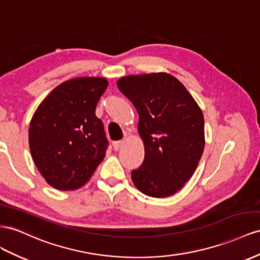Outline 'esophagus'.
<instances>
[{
	"mask_svg": "<svg viewBox=\"0 0 260 260\" xmlns=\"http://www.w3.org/2000/svg\"><path fill=\"white\" fill-rule=\"evenodd\" d=\"M113 145H114V149H115L116 151H118V150L120 149V147L123 145V141H115V142L113 143Z\"/></svg>",
	"mask_w": 260,
	"mask_h": 260,
	"instance_id": "34e87169",
	"label": "esophagus"
}]
</instances>
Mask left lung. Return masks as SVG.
I'll return each instance as SVG.
<instances>
[{"instance_id": "8db88e82", "label": "left lung", "mask_w": 260, "mask_h": 260, "mask_svg": "<svg viewBox=\"0 0 260 260\" xmlns=\"http://www.w3.org/2000/svg\"><path fill=\"white\" fill-rule=\"evenodd\" d=\"M119 90L139 114L144 159L131 172L140 191L154 198L176 193L193 175L205 149V119L186 87L168 73L124 76Z\"/></svg>"}]
</instances>
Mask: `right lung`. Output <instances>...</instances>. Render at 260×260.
Segmentation results:
<instances>
[{
    "mask_svg": "<svg viewBox=\"0 0 260 260\" xmlns=\"http://www.w3.org/2000/svg\"><path fill=\"white\" fill-rule=\"evenodd\" d=\"M107 86L103 78L63 82L34 114L29 125L31 157L53 188L63 191L80 188L104 159L108 141L95 110Z\"/></svg>",
    "mask_w": 260,
    "mask_h": 260,
    "instance_id": "right-lung-1",
    "label": "right lung"
}]
</instances>
